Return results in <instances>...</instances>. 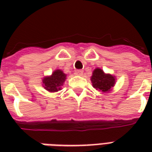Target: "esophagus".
I'll use <instances>...</instances> for the list:
<instances>
[{"instance_id":"1","label":"esophagus","mask_w":152,"mask_h":152,"mask_svg":"<svg viewBox=\"0 0 152 152\" xmlns=\"http://www.w3.org/2000/svg\"><path fill=\"white\" fill-rule=\"evenodd\" d=\"M75 74L76 76H81L83 74V71L82 70H76V71H75Z\"/></svg>"}]
</instances>
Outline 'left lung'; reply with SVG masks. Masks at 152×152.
Masks as SVG:
<instances>
[{
    "mask_svg": "<svg viewBox=\"0 0 152 152\" xmlns=\"http://www.w3.org/2000/svg\"><path fill=\"white\" fill-rule=\"evenodd\" d=\"M90 80L93 87L102 93L111 91L115 84V76L109 73H105L99 67L93 71Z\"/></svg>",
    "mask_w": 152,
    "mask_h": 152,
    "instance_id": "8db88e82",
    "label": "left lung"
}]
</instances>
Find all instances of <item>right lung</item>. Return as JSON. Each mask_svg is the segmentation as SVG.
Masks as SVG:
<instances>
[{
  "label": "right lung",
  "instance_id": "1",
  "mask_svg": "<svg viewBox=\"0 0 152 152\" xmlns=\"http://www.w3.org/2000/svg\"><path fill=\"white\" fill-rule=\"evenodd\" d=\"M66 79V74L62 70L53 71L50 76H45L42 80V86L44 89L50 93H55L62 89V86Z\"/></svg>",
  "mask_w": 152,
  "mask_h": 152
}]
</instances>
